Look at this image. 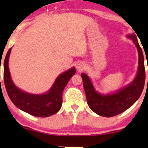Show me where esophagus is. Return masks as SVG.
Listing matches in <instances>:
<instances>
[{"mask_svg": "<svg viewBox=\"0 0 148 148\" xmlns=\"http://www.w3.org/2000/svg\"><path fill=\"white\" fill-rule=\"evenodd\" d=\"M84 64L83 63H78L76 66V69H77L79 71L81 70V69L84 68Z\"/></svg>", "mask_w": 148, "mask_h": 148, "instance_id": "1", "label": "esophagus"}]
</instances>
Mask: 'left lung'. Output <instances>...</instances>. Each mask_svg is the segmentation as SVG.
<instances>
[{
	"instance_id": "8db88e82",
	"label": "left lung",
	"mask_w": 148,
	"mask_h": 148,
	"mask_svg": "<svg viewBox=\"0 0 148 148\" xmlns=\"http://www.w3.org/2000/svg\"><path fill=\"white\" fill-rule=\"evenodd\" d=\"M127 37L132 39L138 53V72L135 79L130 84L114 92L103 95L95 90L87 74L81 73L88 106L93 112L101 116L109 118L126 111L138 100L143 90L145 72L142 49L135 34L127 35Z\"/></svg>"
}]
</instances>
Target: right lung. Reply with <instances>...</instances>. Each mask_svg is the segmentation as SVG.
<instances>
[{"label":"right lung","instance_id":"add662e5","mask_svg":"<svg viewBox=\"0 0 148 148\" xmlns=\"http://www.w3.org/2000/svg\"><path fill=\"white\" fill-rule=\"evenodd\" d=\"M12 48L8 50L5 58L4 82L7 92L12 103L21 111L36 117L51 116L60 111L62 103V92L71 77L76 73L74 67L60 74L51 88L41 95L30 94L16 87L10 75L8 61Z\"/></svg>","mask_w":148,"mask_h":148}]
</instances>
